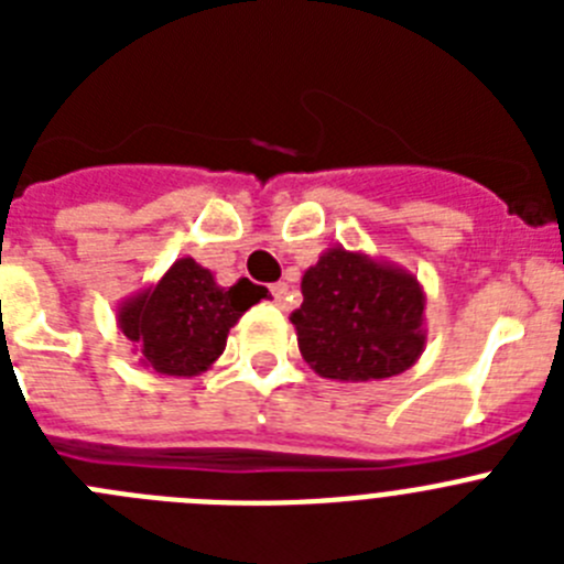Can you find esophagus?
Masks as SVG:
<instances>
[{"mask_svg":"<svg viewBox=\"0 0 564 564\" xmlns=\"http://www.w3.org/2000/svg\"><path fill=\"white\" fill-rule=\"evenodd\" d=\"M271 293H273V302H276V305L282 307V311H285V307H288V285H285V282H279V285H273Z\"/></svg>","mask_w":564,"mask_h":564,"instance_id":"obj_1","label":"esophagus"}]
</instances>
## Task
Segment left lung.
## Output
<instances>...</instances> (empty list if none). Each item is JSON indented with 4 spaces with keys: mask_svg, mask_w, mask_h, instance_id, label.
Masks as SVG:
<instances>
[{
    "mask_svg": "<svg viewBox=\"0 0 564 564\" xmlns=\"http://www.w3.org/2000/svg\"><path fill=\"white\" fill-rule=\"evenodd\" d=\"M302 296L291 322L316 376L381 381L410 370L426 347V293L395 262L333 246L305 271Z\"/></svg>",
    "mask_w": 564,
    "mask_h": 564,
    "instance_id": "1",
    "label": "left lung"
}]
</instances>
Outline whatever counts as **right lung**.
<instances>
[{"label":"right lung","mask_w":564,"mask_h":564,"mask_svg":"<svg viewBox=\"0 0 564 564\" xmlns=\"http://www.w3.org/2000/svg\"><path fill=\"white\" fill-rule=\"evenodd\" d=\"M268 291L239 279L217 285L208 268L192 257L177 259L158 282L118 305V327L132 341L138 364L174 378L206 372L223 356L228 330Z\"/></svg>","instance_id":"obj_1"}]
</instances>
